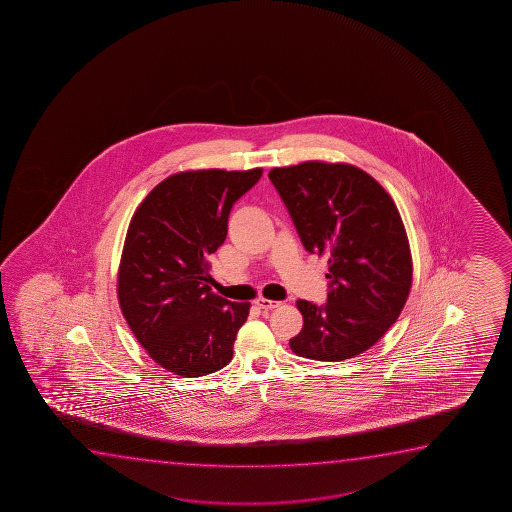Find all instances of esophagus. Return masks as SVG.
<instances>
[{"label": "esophagus", "instance_id": "esophagus-1", "mask_svg": "<svg viewBox=\"0 0 512 512\" xmlns=\"http://www.w3.org/2000/svg\"><path fill=\"white\" fill-rule=\"evenodd\" d=\"M255 304H257V306H259L260 309H273L278 308V306H280V302L271 301V299H264V297H259V299L255 301Z\"/></svg>", "mask_w": 512, "mask_h": 512}]
</instances>
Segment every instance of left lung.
Returning a JSON list of instances; mask_svg holds the SVG:
<instances>
[{
  "mask_svg": "<svg viewBox=\"0 0 512 512\" xmlns=\"http://www.w3.org/2000/svg\"><path fill=\"white\" fill-rule=\"evenodd\" d=\"M269 180L309 253L329 255L325 304L297 301L301 357L339 362L385 336L411 290L413 264L397 206L372 176L348 164L302 162Z\"/></svg>",
  "mask_w": 512,
  "mask_h": 512,
  "instance_id": "8db88e82",
  "label": "left lung"
}]
</instances>
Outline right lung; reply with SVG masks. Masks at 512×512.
I'll use <instances>...</instances> for the list:
<instances>
[{"label": "right lung", "instance_id": "obj_1", "mask_svg": "<svg viewBox=\"0 0 512 512\" xmlns=\"http://www.w3.org/2000/svg\"><path fill=\"white\" fill-rule=\"evenodd\" d=\"M262 169H204L169 176L129 224L119 269V302L148 355L185 378L232 360L250 302L211 292L210 255L227 236L232 206Z\"/></svg>", "mask_w": 512, "mask_h": 512}]
</instances>
